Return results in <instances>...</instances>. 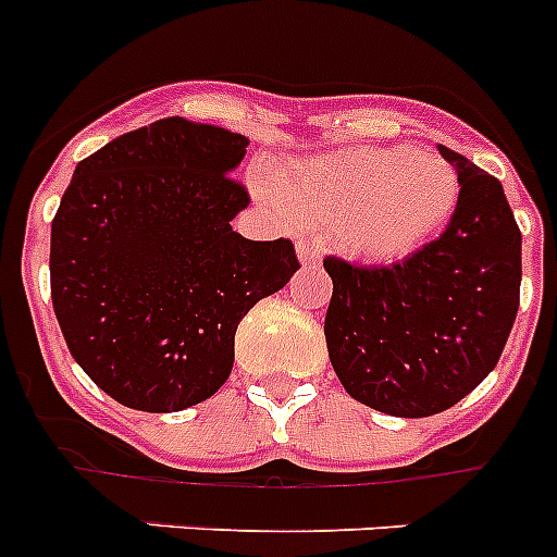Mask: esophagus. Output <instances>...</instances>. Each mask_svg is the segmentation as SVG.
<instances>
[{"instance_id":"esophagus-1","label":"esophagus","mask_w":557,"mask_h":557,"mask_svg":"<svg viewBox=\"0 0 557 557\" xmlns=\"http://www.w3.org/2000/svg\"><path fill=\"white\" fill-rule=\"evenodd\" d=\"M298 262L304 268H318L321 264V248L312 243H298Z\"/></svg>"}]
</instances>
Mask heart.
<instances>
[{
    "label": "heart",
    "mask_w": 557,
    "mask_h": 557,
    "mask_svg": "<svg viewBox=\"0 0 557 557\" xmlns=\"http://www.w3.org/2000/svg\"><path fill=\"white\" fill-rule=\"evenodd\" d=\"M275 191L295 220L334 231L346 253L398 262L446 228L460 178L435 150L354 145L284 166Z\"/></svg>",
    "instance_id": "1"
}]
</instances>
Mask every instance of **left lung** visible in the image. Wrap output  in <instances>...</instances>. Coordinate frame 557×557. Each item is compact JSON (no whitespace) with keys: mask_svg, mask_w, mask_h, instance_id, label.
<instances>
[{"mask_svg":"<svg viewBox=\"0 0 557 557\" xmlns=\"http://www.w3.org/2000/svg\"><path fill=\"white\" fill-rule=\"evenodd\" d=\"M460 200L435 243L393 268L329 256L326 346L346 393L396 418L455 407L488 376L519 312L521 234L499 181L437 145Z\"/></svg>","mask_w":557,"mask_h":557,"instance_id":"1","label":"left lung"}]
</instances>
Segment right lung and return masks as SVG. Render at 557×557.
<instances>
[{
    "mask_svg": "<svg viewBox=\"0 0 557 557\" xmlns=\"http://www.w3.org/2000/svg\"><path fill=\"white\" fill-rule=\"evenodd\" d=\"M248 139L166 116L75 166L52 220L49 282L63 339L100 391L178 412L220 391L234 334L301 264L289 239L231 228L248 191L228 178Z\"/></svg>",
    "mask_w": 557,
    "mask_h": 557,
    "instance_id": "obj_1",
    "label": "right lung"
}]
</instances>
